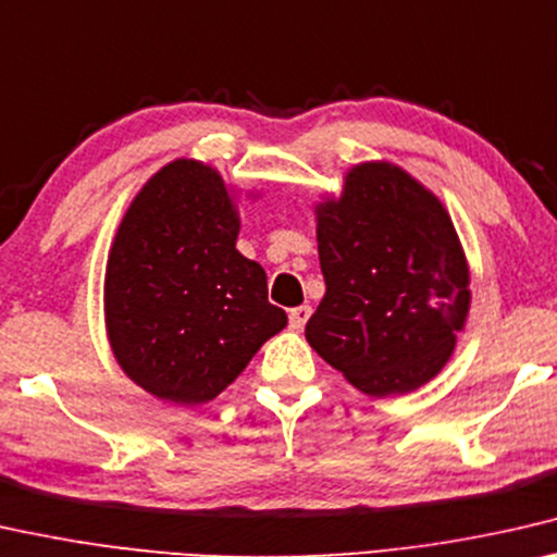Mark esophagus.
Listing matches in <instances>:
<instances>
[{
  "label": "esophagus",
  "mask_w": 557,
  "mask_h": 557,
  "mask_svg": "<svg viewBox=\"0 0 557 557\" xmlns=\"http://www.w3.org/2000/svg\"><path fill=\"white\" fill-rule=\"evenodd\" d=\"M310 314H312V307H310V305L293 307V310H289V327H293V330H302L305 322L310 320Z\"/></svg>",
  "instance_id": "1"
}]
</instances>
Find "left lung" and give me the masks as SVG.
<instances>
[{"label": "left lung", "instance_id": "8db88e82", "mask_svg": "<svg viewBox=\"0 0 557 557\" xmlns=\"http://www.w3.org/2000/svg\"><path fill=\"white\" fill-rule=\"evenodd\" d=\"M325 297L307 320L314 352L370 397L430 383L470 312V268L445 205L387 160L345 172L314 205Z\"/></svg>", "mask_w": 557, "mask_h": 557}]
</instances>
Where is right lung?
Wrapping results in <instances>:
<instances>
[{
	"label": "right lung",
	"instance_id": "obj_1",
	"mask_svg": "<svg viewBox=\"0 0 557 557\" xmlns=\"http://www.w3.org/2000/svg\"><path fill=\"white\" fill-rule=\"evenodd\" d=\"M237 235L235 189L187 157L154 172L124 212L107 257L104 327L124 375L157 400H214L287 325Z\"/></svg>",
	"mask_w": 557,
	"mask_h": 557
}]
</instances>
